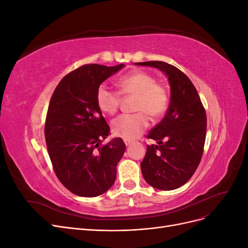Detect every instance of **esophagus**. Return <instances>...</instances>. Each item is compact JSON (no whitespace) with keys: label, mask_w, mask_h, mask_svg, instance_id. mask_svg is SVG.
<instances>
[{"label":"esophagus","mask_w":248,"mask_h":248,"mask_svg":"<svg viewBox=\"0 0 248 248\" xmlns=\"http://www.w3.org/2000/svg\"><path fill=\"white\" fill-rule=\"evenodd\" d=\"M124 142H125V145H126V146H129V145L131 144V141H130V140H124Z\"/></svg>","instance_id":"esophagus-1"}]
</instances>
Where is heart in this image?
<instances>
[{"label": "heart", "instance_id": "b5f03b06", "mask_svg": "<svg viewBox=\"0 0 248 248\" xmlns=\"http://www.w3.org/2000/svg\"><path fill=\"white\" fill-rule=\"evenodd\" d=\"M118 86L122 94L137 95L136 114H123L111 121V131L117 137L132 140L139 138L149 125L147 112L157 118L167 110L169 94L155 78L147 72L134 71L119 78ZM121 94L107 85H101L96 93L98 108L106 114L112 115L118 110Z\"/></svg>", "mask_w": 248, "mask_h": 248}]
</instances>
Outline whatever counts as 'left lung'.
Instances as JSON below:
<instances>
[{
    "label": "left lung",
    "mask_w": 248,
    "mask_h": 248,
    "mask_svg": "<svg viewBox=\"0 0 248 248\" xmlns=\"http://www.w3.org/2000/svg\"><path fill=\"white\" fill-rule=\"evenodd\" d=\"M136 65L161 70L170 86L167 114L147 136L158 145L147 146L140 163L142 176L156 189H177L192 177L201 162L206 140V111L191 80L177 67L161 61Z\"/></svg>",
    "instance_id": "obj_1"
}]
</instances>
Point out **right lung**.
<instances>
[{
  "label": "right lung",
  "instance_id": "obj_1",
  "mask_svg": "<svg viewBox=\"0 0 248 248\" xmlns=\"http://www.w3.org/2000/svg\"><path fill=\"white\" fill-rule=\"evenodd\" d=\"M123 66H81L65 76L51 96L44 127L48 155L60 182L77 196H100L116 180L126 146L121 138L101 145L109 127L96 93Z\"/></svg>",
  "mask_w": 248,
  "mask_h": 248
}]
</instances>
